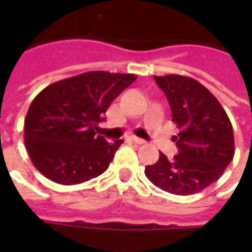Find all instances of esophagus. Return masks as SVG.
<instances>
[{
    "label": "esophagus",
    "mask_w": 252,
    "mask_h": 252,
    "mask_svg": "<svg viewBox=\"0 0 252 252\" xmlns=\"http://www.w3.org/2000/svg\"><path fill=\"white\" fill-rule=\"evenodd\" d=\"M132 140L136 143V144H146V140H144V139H142V137L132 136Z\"/></svg>",
    "instance_id": "34e87169"
}]
</instances>
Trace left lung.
<instances>
[{"label": "left lung", "mask_w": 252, "mask_h": 252, "mask_svg": "<svg viewBox=\"0 0 252 252\" xmlns=\"http://www.w3.org/2000/svg\"><path fill=\"white\" fill-rule=\"evenodd\" d=\"M170 104L180 132L173 136L178 154H159L146 166V177L171 194L189 195L216 182L235 154L232 124L216 97L200 82L182 75L154 77Z\"/></svg>", "instance_id": "obj_1"}]
</instances>
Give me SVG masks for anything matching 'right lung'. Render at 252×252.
Returning <instances> with one entry per match:
<instances>
[{
	"label": "right lung",
	"instance_id": "1",
	"mask_svg": "<svg viewBox=\"0 0 252 252\" xmlns=\"http://www.w3.org/2000/svg\"><path fill=\"white\" fill-rule=\"evenodd\" d=\"M136 75L89 71L43 89L24 123L31 160L48 180L77 185L102 174L123 140L108 143L97 124Z\"/></svg>",
	"mask_w": 252,
	"mask_h": 252
}]
</instances>
